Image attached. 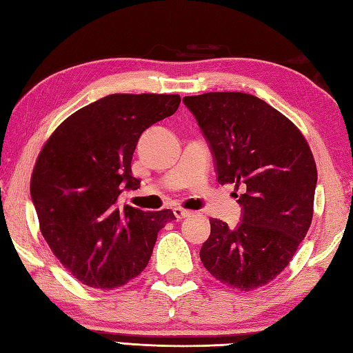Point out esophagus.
Returning <instances> with one entry per match:
<instances>
[{"instance_id": "obj_1", "label": "esophagus", "mask_w": 353, "mask_h": 353, "mask_svg": "<svg viewBox=\"0 0 353 353\" xmlns=\"http://www.w3.org/2000/svg\"><path fill=\"white\" fill-rule=\"evenodd\" d=\"M172 212H174L177 220L188 219V216H191L194 214L192 211H188V209H183V208H174V209H172Z\"/></svg>"}]
</instances>
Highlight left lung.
I'll list each match as a JSON object with an SVG mask.
<instances>
[{"label":"left lung","instance_id":"1","mask_svg":"<svg viewBox=\"0 0 353 353\" xmlns=\"http://www.w3.org/2000/svg\"><path fill=\"white\" fill-rule=\"evenodd\" d=\"M211 148L216 181L241 188L235 229L211 219L200 259L216 281L250 291L290 264L312 220L317 168L301 130L279 110L243 92L183 99Z\"/></svg>","mask_w":353,"mask_h":353}]
</instances>
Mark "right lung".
<instances>
[{
  "mask_svg": "<svg viewBox=\"0 0 353 353\" xmlns=\"http://www.w3.org/2000/svg\"><path fill=\"white\" fill-rule=\"evenodd\" d=\"M181 97L112 94L57 127L37 157L30 194L54 256L81 283L112 290L148 264L157 234L176 219L170 209L121 205L138 190L132 156L142 132L171 117Z\"/></svg>",
  "mask_w": 353,
  "mask_h": 353,
  "instance_id": "add662e5",
  "label": "right lung"
}]
</instances>
